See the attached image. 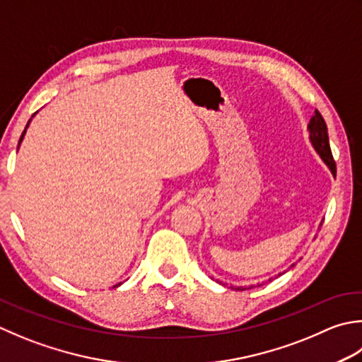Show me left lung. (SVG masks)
<instances>
[{
    "instance_id": "8db88e82",
    "label": "left lung",
    "mask_w": 362,
    "mask_h": 362,
    "mask_svg": "<svg viewBox=\"0 0 362 362\" xmlns=\"http://www.w3.org/2000/svg\"><path fill=\"white\" fill-rule=\"evenodd\" d=\"M308 130H309L310 144H313V147L315 148V152L320 155V158L323 160L325 165L329 168L331 174L336 175V161L332 158V153H331L327 124H325V119L317 110H315V115L310 117V122L308 124ZM237 290H245V288L237 287Z\"/></svg>"
}]
</instances>
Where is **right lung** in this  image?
Here are the masks:
<instances>
[{
    "instance_id": "obj_1",
    "label": "right lung",
    "mask_w": 362,
    "mask_h": 362,
    "mask_svg": "<svg viewBox=\"0 0 362 362\" xmlns=\"http://www.w3.org/2000/svg\"><path fill=\"white\" fill-rule=\"evenodd\" d=\"M30 122H31V119L28 120V124H26V127H25V130H23V133H21V136H20V141H18V147H20V144H21V141H23V136H25V133H26V129H28V125H30ZM120 284H122V282H119V284H116L115 287H119Z\"/></svg>"
}]
</instances>
